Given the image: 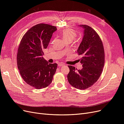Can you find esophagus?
<instances>
[{
	"mask_svg": "<svg viewBox=\"0 0 124 124\" xmlns=\"http://www.w3.org/2000/svg\"><path fill=\"white\" fill-rule=\"evenodd\" d=\"M64 64H63V63H59V64H58V66H59V67L63 66H64Z\"/></svg>",
	"mask_w": 124,
	"mask_h": 124,
	"instance_id": "esophagus-1",
	"label": "esophagus"
}]
</instances>
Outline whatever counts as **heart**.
Instances as JSON below:
<instances>
[{
  "label": "heart",
  "instance_id": "b5f03b06",
  "mask_svg": "<svg viewBox=\"0 0 124 124\" xmlns=\"http://www.w3.org/2000/svg\"><path fill=\"white\" fill-rule=\"evenodd\" d=\"M61 36L63 40L66 43L72 42L77 36L76 32L73 29H66L63 30L61 33Z\"/></svg>",
  "mask_w": 124,
  "mask_h": 124
}]
</instances>
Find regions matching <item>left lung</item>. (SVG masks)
Instances as JSON below:
<instances>
[{
  "label": "left lung",
  "mask_w": 124,
  "mask_h": 124,
  "mask_svg": "<svg viewBox=\"0 0 124 124\" xmlns=\"http://www.w3.org/2000/svg\"><path fill=\"white\" fill-rule=\"evenodd\" d=\"M84 29L83 37L77 53L82 57V68L77 70L68 65L69 83L75 88L85 89L99 79L105 64V51L101 39L97 32L87 25H79Z\"/></svg>",
  "instance_id": "obj_1"
}]
</instances>
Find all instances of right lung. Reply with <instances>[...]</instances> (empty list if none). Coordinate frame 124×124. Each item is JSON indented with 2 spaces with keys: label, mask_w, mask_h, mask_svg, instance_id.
<instances>
[{
  "label": "right lung",
  "mask_w": 124,
  "mask_h": 124,
  "mask_svg": "<svg viewBox=\"0 0 124 124\" xmlns=\"http://www.w3.org/2000/svg\"><path fill=\"white\" fill-rule=\"evenodd\" d=\"M54 26L39 23L31 27L22 38L17 50V65L23 80L36 89L49 86L57 67L43 57L53 33Z\"/></svg>",
  "instance_id": "right-lung-1"
}]
</instances>
